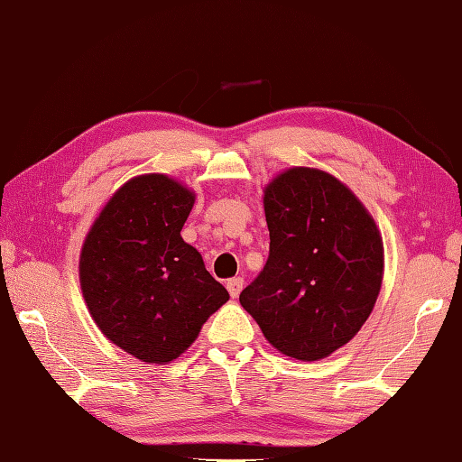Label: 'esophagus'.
<instances>
[{"mask_svg":"<svg viewBox=\"0 0 462 462\" xmlns=\"http://www.w3.org/2000/svg\"><path fill=\"white\" fill-rule=\"evenodd\" d=\"M243 285H245V281H243V277H233V279H229L227 281V289H229V295L235 299V297H239V293H241V289H243Z\"/></svg>","mask_w":462,"mask_h":462,"instance_id":"34e87169","label":"esophagus"}]
</instances>
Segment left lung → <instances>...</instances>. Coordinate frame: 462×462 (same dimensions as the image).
<instances>
[{
  "label": "left lung",
  "mask_w": 462,
  "mask_h": 462,
  "mask_svg": "<svg viewBox=\"0 0 462 462\" xmlns=\"http://www.w3.org/2000/svg\"><path fill=\"white\" fill-rule=\"evenodd\" d=\"M263 203L269 257L239 300L275 349L325 359L359 333L379 297V229L361 201L319 169L281 173Z\"/></svg>",
  "instance_id": "left-lung-1"
}]
</instances>
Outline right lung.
<instances>
[{"instance_id":"1","label":"right lung","mask_w":462,"mask_h":462,"mask_svg":"<svg viewBox=\"0 0 462 462\" xmlns=\"http://www.w3.org/2000/svg\"><path fill=\"white\" fill-rule=\"evenodd\" d=\"M195 197L165 175L131 179L81 249L79 279L101 333L145 363L177 359L229 293L181 229Z\"/></svg>"}]
</instances>
